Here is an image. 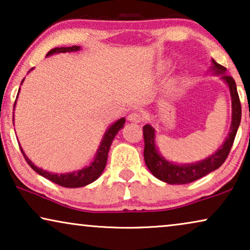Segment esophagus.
<instances>
[{"instance_id":"obj_1","label":"esophagus","mask_w":250,"mask_h":250,"mask_svg":"<svg viewBox=\"0 0 250 250\" xmlns=\"http://www.w3.org/2000/svg\"><path fill=\"white\" fill-rule=\"evenodd\" d=\"M127 119L132 123H141L143 121V117L141 114H139V112H132V114L127 117Z\"/></svg>"}]
</instances>
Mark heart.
I'll return each mask as SVG.
<instances>
[{"label": "heart", "instance_id": "b5f03b06", "mask_svg": "<svg viewBox=\"0 0 250 250\" xmlns=\"http://www.w3.org/2000/svg\"><path fill=\"white\" fill-rule=\"evenodd\" d=\"M168 68H169V63L168 62H163V63L159 64L158 71H159V73H163V71H165L166 69H168Z\"/></svg>", "mask_w": 250, "mask_h": 250}]
</instances>
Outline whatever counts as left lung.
<instances>
[{"mask_svg": "<svg viewBox=\"0 0 250 250\" xmlns=\"http://www.w3.org/2000/svg\"><path fill=\"white\" fill-rule=\"evenodd\" d=\"M209 71L216 75L228 85L231 95L232 104V119L230 132L220 148L213 155L199 162L191 164H176L167 160L160 155L156 146V131L150 124L143 126V138H145V162L152 175L157 179L168 184H187L207 175L213 170L220 168L225 162L233 145L235 134L241 121V104L237 92V85L231 76L227 75V68L218 64L211 59V67Z\"/></svg>", "mask_w": 250, "mask_h": 250, "instance_id": "8db88e82", "label": "left lung"}]
</instances>
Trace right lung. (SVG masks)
Returning <instances> with one entry per match:
<instances>
[{"mask_svg":"<svg viewBox=\"0 0 250 250\" xmlns=\"http://www.w3.org/2000/svg\"><path fill=\"white\" fill-rule=\"evenodd\" d=\"M82 49L81 46L78 45H74V46H61V47H54L50 51L49 53L46 54V57L53 56V54H58V53H66V52H77ZM30 70H33V68ZM29 70V71H30ZM28 71V73H29ZM25 81L23 78L21 84ZM20 92V88H19ZM19 94V93H18ZM17 99H18V95H17ZM16 104L17 100L15 102V105L13 108H16ZM125 124V118L122 117L119 118L118 121H116L115 123L109 126L107 128V131L104 132V136H102V140L100 142V146L97 150V153H95L94 158L92 162L88 164L87 166L83 167V168L77 169V170H73V172L69 173H61V174H56L52 172H47V170H44L40 167H37L36 165H34V163L30 160L28 157L26 156V153L23 152V150L21 146H20V150H21L23 157H25L26 162L28 163V165L32 167V168L35 170L36 173H39L40 175H42L45 179L52 181V182L59 184L61 187L64 188H82L87 186L92 182H94L95 180L99 179V176L101 175L102 172H104L105 165H107V159H108V152L109 149H110V146L112 141H114L115 136L117 135V133L121 131V129L124 127Z\"/></svg>","mask_w":250,"mask_h":250,"instance_id":"right-lung-1","label":"right lung"}]
</instances>
